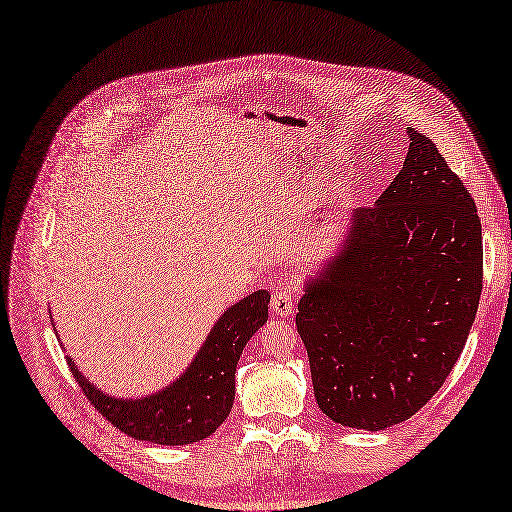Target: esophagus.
I'll list each match as a JSON object with an SVG mask.
<instances>
[{"mask_svg": "<svg viewBox=\"0 0 512 512\" xmlns=\"http://www.w3.org/2000/svg\"><path fill=\"white\" fill-rule=\"evenodd\" d=\"M270 309L272 314L280 316V318H288L295 314V301H293V295L288 288H280V291H276L272 295V301H270Z\"/></svg>", "mask_w": 512, "mask_h": 512, "instance_id": "esophagus-1", "label": "esophagus"}]
</instances>
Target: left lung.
<instances>
[{"mask_svg":"<svg viewBox=\"0 0 512 512\" xmlns=\"http://www.w3.org/2000/svg\"><path fill=\"white\" fill-rule=\"evenodd\" d=\"M402 171L351 215L341 255L299 301L320 410L349 429L414 416L448 379L483 288L481 221L435 144L408 127Z\"/></svg>","mask_w":512,"mask_h":512,"instance_id":"left-lung-1","label":"left lung"}]
</instances>
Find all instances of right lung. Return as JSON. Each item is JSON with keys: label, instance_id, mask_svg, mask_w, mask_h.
<instances>
[{"label": "right lung", "instance_id": "1", "mask_svg": "<svg viewBox=\"0 0 512 512\" xmlns=\"http://www.w3.org/2000/svg\"><path fill=\"white\" fill-rule=\"evenodd\" d=\"M270 293L257 291L232 305L213 326L186 374L157 395L115 399L87 383L73 360L66 362L90 404L125 435L161 446H186L215 433L234 404V374L240 353L268 322Z\"/></svg>", "mask_w": 512, "mask_h": 512}]
</instances>
